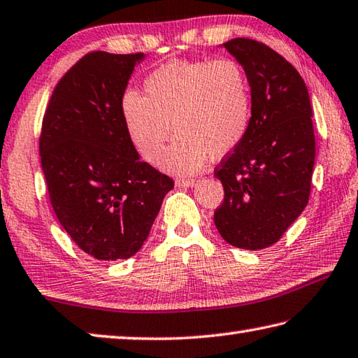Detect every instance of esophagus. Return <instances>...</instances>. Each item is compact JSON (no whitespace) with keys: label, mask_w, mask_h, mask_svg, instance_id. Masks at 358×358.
I'll return each mask as SVG.
<instances>
[{"label":"esophagus","mask_w":358,"mask_h":358,"mask_svg":"<svg viewBox=\"0 0 358 358\" xmlns=\"http://www.w3.org/2000/svg\"><path fill=\"white\" fill-rule=\"evenodd\" d=\"M196 183H197V181L194 178H178V180H175V185H177L178 187H189V186H194Z\"/></svg>","instance_id":"obj_1"}]
</instances>
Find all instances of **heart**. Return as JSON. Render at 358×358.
Masks as SVG:
<instances>
[{
  "label": "heart",
  "instance_id": "1",
  "mask_svg": "<svg viewBox=\"0 0 358 358\" xmlns=\"http://www.w3.org/2000/svg\"><path fill=\"white\" fill-rule=\"evenodd\" d=\"M145 96L127 90L120 114L136 150L169 172H197L208 159L224 158L241 144L252 117V90L244 67L230 57L172 61L144 81Z\"/></svg>",
  "mask_w": 358,
  "mask_h": 358
}]
</instances>
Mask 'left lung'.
<instances>
[{
  "label": "left lung",
  "mask_w": 358,
  "mask_h": 358,
  "mask_svg": "<svg viewBox=\"0 0 358 358\" xmlns=\"http://www.w3.org/2000/svg\"><path fill=\"white\" fill-rule=\"evenodd\" d=\"M222 47L249 76L252 117L241 144L214 171L225 192L214 224L229 244L258 250L275 244L308 203L313 113L302 76L268 45L238 37Z\"/></svg>",
  "instance_id": "1"
}]
</instances>
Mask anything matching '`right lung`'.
<instances>
[{"label": "right lung", "mask_w": 358, "mask_h": 358, "mask_svg": "<svg viewBox=\"0 0 358 358\" xmlns=\"http://www.w3.org/2000/svg\"><path fill=\"white\" fill-rule=\"evenodd\" d=\"M144 53L92 51L61 78L38 141L51 206L76 245L103 262L127 259L150 233L173 181L139 159L120 114Z\"/></svg>", "instance_id": "obj_1"}]
</instances>
